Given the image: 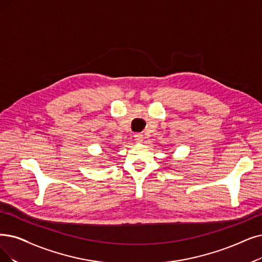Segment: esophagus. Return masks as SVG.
I'll return each instance as SVG.
<instances>
[{
    "instance_id": "esophagus-1",
    "label": "esophagus",
    "mask_w": 262,
    "mask_h": 262,
    "mask_svg": "<svg viewBox=\"0 0 262 262\" xmlns=\"http://www.w3.org/2000/svg\"><path fill=\"white\" fill-rule=\"evenodd\" d=\"M134 140H135V142L142 143V142L144 141V138H143V135H142V134L137 133V134H134Z\"/></svg>"
}]
</instances>
